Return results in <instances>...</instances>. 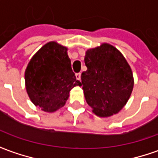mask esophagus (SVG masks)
Segmentation results:
<instances>
[{"label":"esophagus","mask_w":158,"mask_h":158,"mask_svg":"<svg viewBox=\"0 0 158 158\" xmlns=\"http://www.w3.org/2000/svg\"><path fill=\"white\" fill-rule=\"evenodd\" d=\"M76 78H77V79L80 80V79H81V73H76Z\"/></svg>","instance_id":"esophagus-1"}]
</instances>
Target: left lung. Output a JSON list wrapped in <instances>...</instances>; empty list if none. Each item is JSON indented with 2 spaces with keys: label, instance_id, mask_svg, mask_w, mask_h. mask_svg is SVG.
Here are the masks:
<instances>
[{
  "label": "left lung",
  "instance_id": "obj_1",
  "mask_svg": "<svg viewBox=\"0 0 158 158\" xmlns=\"http://www.w3.org/2000/svg\"><path fill=\"white\" fill-rule=\"evenodd\" d=\"M87 70L82 73L83 90L92 112L101 118L121 111L131 96L134 77L130 66L118 50L108 43L87 50Z\"/></svg>",
  "mask_w": 158,
  "mask_h": 158
}]
</instances>
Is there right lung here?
<instances>
[{
  "instance_id": "right-lung-1",
  "label": "right lung",
  "mask_w": 158,
  "mask_h": 158,
  "mask_svg": "<svg viewBox=\"0 0 158 158\" xmlns=\"http://www.w3.org/2000/svg\"><path fill=\"white\" fill-rule=\"evenodd\" d=\"M24 79L30 101L47 113L62 107L70 90L81 86L73 72L68 48L56 41L46 43L33 56L26 68Z\"/></svg>"
}]
</instances>
